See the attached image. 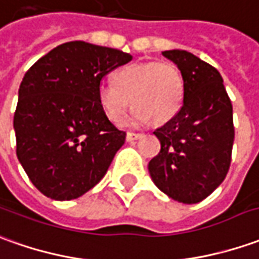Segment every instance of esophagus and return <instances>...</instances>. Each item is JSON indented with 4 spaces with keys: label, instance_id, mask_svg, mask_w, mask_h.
I'll list each match as a JSON object with an SVG mask.
<instances>
[{
    "label": "esophagus",
    "instance_id": "1",
    "mask_svg": "<svg viewBox=\"0 0 259 259\" xmlns=\"http://www.w3.org/2000/svg\"><path fill=\"white\" fill-rule=\"evenodd\" d=\"M142 136H143L142 133H132V132H127V135H126V140H127V142H133V140L140 139Z\"/></svg>",
    "mask_w": 259,
    "mask_h": 259
}]
</instances>
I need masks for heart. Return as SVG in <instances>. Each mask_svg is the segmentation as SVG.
<instances>
[{"instance_id": "b5f03b06", "label": "heart", "mask_w": 259, "mask_h": 259, "mask_svg": "<svg viewBox=\"0 0 259 259\" xmlns=\"http://www.w3.org/2000/svg\"><path fill=\"white\" fill-rule=\"evenodd\" d=\"M115 85L99 89V105L112 122H117L130 105L135 106L129 122L152 119L163 124L180 110L184 82L180 69L171 62H139L127 65L113 75Z\"/></svg>"}]
</instances>
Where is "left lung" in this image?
I'll use <instances>...</instances> for the list:
<instances>
[{
	"mask_svg": "<svg viewBox=\"0 0 259 259\" xmlns=\"http://www.w3.org/2000/svg\"><path fill=\"white\" fill-rule=\"evenodd\" d=\"M184 82L179 113L153 133L160 153L149 163L153 183L184 204L200 203L224 181L234 143L233 105L214 66L187 51H164Z\"/></svg>",
	"mask_w": 259,
	"mask_h": 259,
	"instance_id": "1",
	"label": "left lung"
}]
</instances>
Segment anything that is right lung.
<instances>
[{
	"label": "right lung",
	"mask_w": 259,
	"mask_h": 259,
	"mask_svg": "<svg viewBox=\"0 0 259 259\" xmlns=\"http://www.w3.org/2000/svg\"><path fill=\"white\" fill-rule=\"evenodd\" d=\"M132 58L119 49L72 41L26 70L14 115L17 157L44 196L78 198L106 174L126 133L103 113L100 82Z\"/></svg>",
	"instance_id": "obj_1"
}]
</instances>
